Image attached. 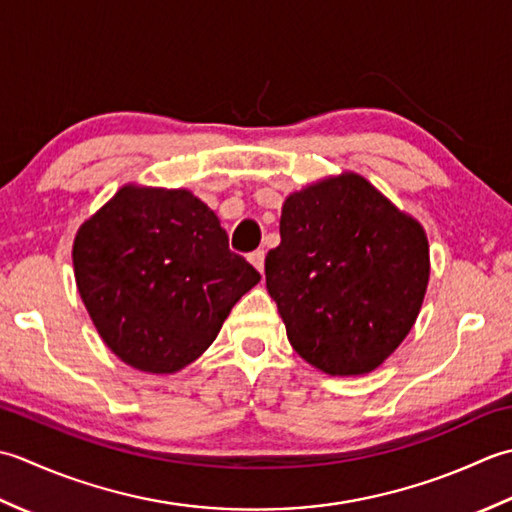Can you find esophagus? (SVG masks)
<instances>
[{
    "instance_id": "obj_1",
    "label": "esophagus",
    "mask_w": 512,
    "mask_h": 512,
    "mask_svg": "<svg viewBox=\"0 0 512 512\" xmlns=\"http://www.w3.org/2000/svg\"><path fill=\"white\" fill-rule=\"evenodd\" d=\"M247 258H249V263H252L260 271V274H263V271H265V252H263V249H256V252H252Z\"/></svg>"
}]
</instances>
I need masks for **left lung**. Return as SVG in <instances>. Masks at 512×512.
<instances>
[{
    "mask_svg": "<svg viewBox=\"0 0 512 512\" xmlns=\"http://www.w3.org/2000/svg\"><path fill=\"white\" fill-rule=\"evenodd\" d=\"M429 276L420 221L356 172L291 192L280 245L265 258L267 291L291 347L340 378L375 371L400 347Z\"/></svg>",
    "mask_w": 512,
    "mask_h": 512,
    "instance_id": "left-lung-1",
    "label": "left lung"
}]
</instances>
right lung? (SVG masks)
I'll list each match as a JSON object with an SVG mask.
<instances>
[{
	"label": "right lung",
	"mask_w": 512,
	"mask_h": 512,
	"mask_svg": "<svg viewBox=\"0 0 512 512\" xmlns=\"http://www.w3.org/2000/svg\"><path fill=\"white\" fill-rule=\"evenodd\" d=\"M79 296L106 347L143 373L201 358L260 274L229 252L218 216L190 190L128 183L77 229Z\"/></svg>",
	"instance_id": "right-lung-1"
}]
</instances>
